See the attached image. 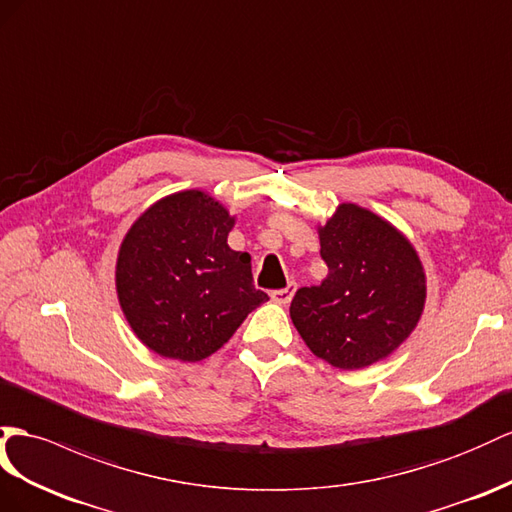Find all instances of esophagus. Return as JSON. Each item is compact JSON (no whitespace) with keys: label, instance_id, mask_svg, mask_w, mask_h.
<instances>
[{"label":"esophagus","instance_id":"obj_1","mask_svg":"<svg viewBox=\"0 0 512 512\" xmlns=\"http://www.w3.org/2000/svg\"><path fill=\"white\" fill-rule=\"evenodd\" d=\"M294 292H296V283H287V287H283V290H272V292H270V298L274 300V303L287 305V303H290V300H292Z\"/></svg>","mask_w":512,"mask_h":512}]
</instances>
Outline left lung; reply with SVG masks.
<instances>
[{
  "mask_svg": "<svg viewBox=\"0 0 512 512\" xmlns=\"http://www.w3.org/2000/svg\"><path fill=\"white\" fill-rule=\"evenodd\" d=\"M329 274L300 287L290 316L313 355L359 370L411 335L426 298L424 268L409 240L368 209L344 203L320 229Z\"/></svg>",
  "mask_w": 512,
  "mask_h": 512,
  "instance_id": "8db88e82",
  "label": "left lung"
}]
</instances>
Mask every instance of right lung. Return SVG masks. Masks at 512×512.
Masks as SVG:
<instances>
[{
  "label": "right lung",
  "instance_id": "1",
  "mask_svg": "<svg viewBox=\"0 0 512 512\" xmlns=\"http://www.w3.org/2000/svg\"><path fill=\"white\" fill-rule=\"evenodd\" d=\"M233 218L212 196L179 192L149 207L125 235L116 290L131 329L168 359L201 361L266 303L251 255L231 251Z\"/></svg>",
  "mask_w": 512,
  "mask_h": 512
}]
</instances>
